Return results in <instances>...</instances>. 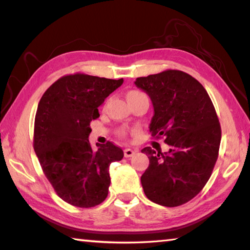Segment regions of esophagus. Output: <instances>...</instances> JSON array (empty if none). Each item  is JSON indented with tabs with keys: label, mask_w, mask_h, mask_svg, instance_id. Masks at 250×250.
<instances>
[{
	"label": "esophagus",
	"mask_w": 250,
	"mask_h": 250,
	"mask_svg": "<svg viewBox=\"0 0 250 250\" xmlns=\"http://www.w3.org/2000/svg\"><path fill=\"white\" fill-rule=\"evenodd\" d=\"M135 150H132V149H125L124 150V153H125V158H131L134 153H135Z\"/></svg>",
	"instance_id": "obj_1"
}]
</instances>
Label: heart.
<instances>
[{"label":"heart","mask_w":250,"mask_h":250,"mask_svg":"<svg viewBox=\"0 0 250 250\" xmlns=\"http://www.w3.org/2000/svg\"><path fill=\"white\" fill-rule=\"evenodd\" d=\"M140 94H142V92H140V91H137V90H132V91H129L128 94H126V99L128 98H131V97H134V96H138V95H140ZM118 134L120 135V137H125L126 135V132H125V129H121V130H119V132H118Z\"/></svg>","instance_id":"obj_1"}]
</instances>
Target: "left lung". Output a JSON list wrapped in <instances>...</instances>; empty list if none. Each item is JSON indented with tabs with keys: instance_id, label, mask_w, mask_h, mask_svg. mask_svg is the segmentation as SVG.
<instances>
[{
	"instance_id": "8db88e82",
	"label": "left lung",
	"mask_w": 250,
	"mask_h": 250,
	"mask_svg": "<svg viewBox=\"0 0 250 250\" xmlns=\"http://www.w3.org/2000/svg\"><path fill=\"white\" fill-rule=\"evenodd\" d=\"M152 100L151 135L163 137L168 152L142 149L150 164L141 176L143 191L156 204L175 207L195 197L209 180L218 158L222 130L208 94L181 70L135 79Z\"/></svg>"
}]
</instances>
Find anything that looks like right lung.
<instances>
[{
	"label": "right lung",
	"instance_id": "1",
	"mask_svg": "<svg viewBox=\"0 0 250 250\" xmlns=\"http://www.w3.org/2000/svg\"><path fill=\"white\" fill-rule=\"evenodd\" d=\"M121 79L86 74L56 80L40 100L34 125V150L57 195L70 205L89 208L103 203L110 185L109 167L124 158L121 147L108 141L90 146V122L98 107L120 87Z\"/></svg>",
	"mask_w": 250,
	"mask_h": 250
}]
</instances>
